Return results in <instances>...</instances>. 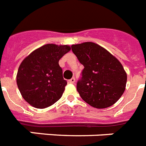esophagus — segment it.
<instances>
[{
    "label": "esophagus",
    "instance_id": "esophagus-1",
    "mask_svg": "<svg viewBox=\"0 0 146 146\" xmlns=\"http://www.w3.org/2000/svg\"><path fill=\"white\" fill-rule=\"evenodd\" d=\"M74 82H75V78H71L68 80V83H69V84H74Z\"/></svg>",
    "mask_w": 146,
    "mask_h": 146
}]
</instances>
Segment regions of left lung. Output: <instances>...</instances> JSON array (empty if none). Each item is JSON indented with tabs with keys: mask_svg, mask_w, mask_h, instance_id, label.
Listing matches in <instances>:
<instances>
[{
	"mask_svg": "<svg viewBox=\"0 0 146 146\" xmlns=\"http://www.w3.org/2000/svg\"><path fill=\"white\" fill-rule=\"evenodd\" d=\"M72 50L84 68L77 84L82 100L96 108L112 106L125 90L127 73L120 61L93 42L73 44Z\"/></svg>",
	"mask_w": 146,
	"mask_h": 146,
	"instance_id": "obj_1",
	"label": "left lung"
}]
</instances>
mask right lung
<instances>
[{
	"instance_id": "obj_1",
	"label": "right lung",
	"mask_w": 146,
	"mask_h": 146,
	"mask_svg": "<svg viewBox=\"0 0 146 146\" xmlns=\"http://www.w3.org/2000/svg\"><path fill=\"white\" fill-rule=\"evenodd\" d=\"M70 50L69 45L47 44L23 59L16 84L29 104L37 108H47L62 97L67 81L63 79L59 61Z\"/></svg>"
}]
</instances>
